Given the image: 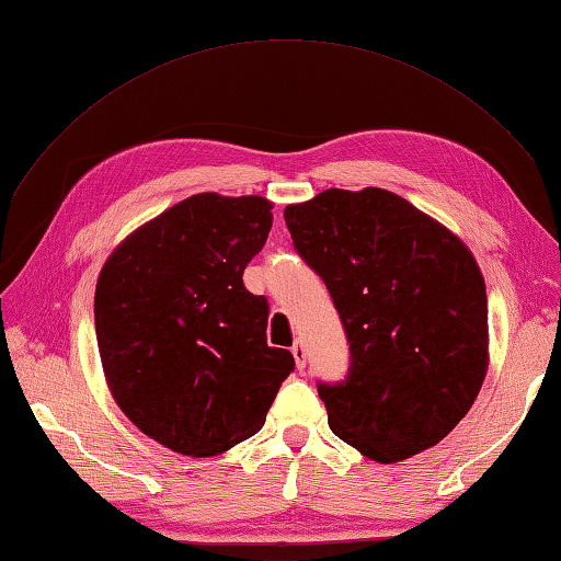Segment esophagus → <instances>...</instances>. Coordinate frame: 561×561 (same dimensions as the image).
I'll return each mask as SVG.
<instances>
[{"instance_id":"34e87169","label":"esophagus","mask_w":561,"mask_h":561,"mask_svg":"<svg viewBox=\"0 0 561 561\" xmlns=\"http://www.w3.org/2000/svg\"><path fill=\"white\" fill-rule=\"evenodd\" d=\"M293 357H295L297 368H305V364H307V350H305L302 343H295L293 345Z\"/></svg>"}]
</instances>
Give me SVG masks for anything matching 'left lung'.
I'll use <instances>...</instances> for the list:
<instances>
[{
	"instance_id": "8db88e82",
	"label": "left lung",
	"mask_w": 561,
	"mask_h": 561,
	"mask_svg": "<svg viewBox=\"0 0 561 561\" xmlns=\"http://www.w3.org/2000/svg\"><path fill=\"white\" fill-rule=\"evenodd\" d=\"M343 321L350 368L319 383L328 426L392 463L440 443L488 371V297L457 236L380 187L323 190L283 211Z\"/></svg>"
}]
</instances>
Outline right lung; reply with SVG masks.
Returning <instances> with one entry per match:
<instances>
[{
  "label": "right lung",
  "instance_id": "1",
  "mask_svg": "<svg viewBox=\"0 0 561 561\" xmlns=\"http://www.w3.org/2000/svg\"><path fill=\"white\" fill-rule=\"evenodd\" d=\"M273 224L256 195H193L135 230L106 259L94 331L108 390L149 438L214 457L264 426L295 368L268 347V302L242 273Z\"/></svg>",
  "mask_w": 561,
  "mask_h": 561
}]
</instances>
